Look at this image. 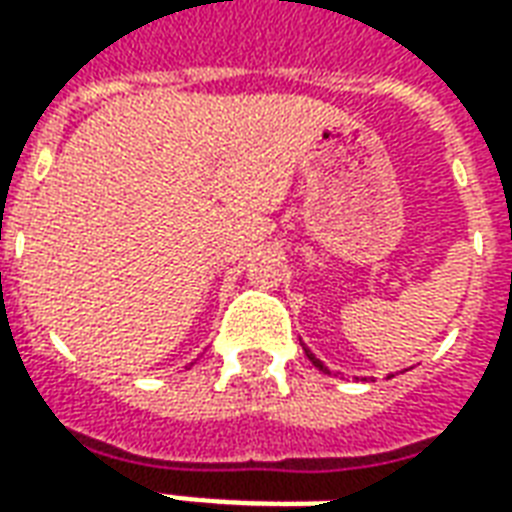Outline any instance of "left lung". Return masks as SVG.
Instances as JSON below:
<instances>
[{
	"label": "left lung",
	"instance_id": "8db88e82",
	"mask_svg": "<svg viewBox=\"0 0 512 512\" xmlns=\"http://www.w3.org/2000/svg\"><path fill=\"white\" fill-rule=\"evenodd\" d=\"M304 354H307V359H310L312 365L318 367V370H323V373H329V370H326V365H323V362H321V359H318V356L312 354V351H310V348H307V345H304ZM386 378H392V376H386Z\"/></svg>",
	"mask_w": 512,
	"mask_h": 512
}]
</instances>
